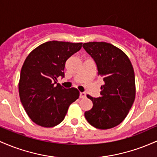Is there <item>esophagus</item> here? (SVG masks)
I'll return each mask as SVG.
<instances>
[{
  "label": "esophagus",
  "instance_id": "34e87169",
  "mask_svg": "<svg viewBox=\"0 0 157 157\" xmlns=\"http://www.w3.org/2000/svg\"><path fill=\"white\" fill-rule=\"evenodd\" d=\"M81 98H86V93L84 92H81L80 93V96H79Z\"/></svg>",
  "mask_w": 157,
  "mask_h": 157
}]
</instances>
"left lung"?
Listing matches in <instances>:
<instances>
[{"label":"left lung","instance_id":"left-lung-1","mask_svg":"<svg viewBox=\"0 0 157 157\" xmlns=\"http://www.w3.org/2000/svg\"><path fill=\"white\" fill-rule=\"evenodd\" d=\"M83 48L94 60L98 76L104 84L101 96L93 98L91 110L84 117L91 125L101 130L117 126L125 119L136 96L135 75L131 61L123 51L106 42H88Z\"/></svg>","mask_w":157,"mask_h":157}]
</instances>
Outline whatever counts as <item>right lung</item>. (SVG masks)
Listing matches in <instances>:
<instances>
[{"label": "right lung", "mask_w": 157, "mask_h": 157, "mask_svg": "<svg viewBox=\"0 0 157 157\" xmlns=\"http://www.w3.org/2000/svg\"><path fill=\"white\" fill-rule=\"evenodd\" d=\"M82 43L52 41L42 44L26 57L21 71L19 96L24 110L38 125L52 128L64 120L69 106L79 97L76 88L57 83L64 77L66 61Z\"/></svg>", "instance_id": "1"}]
</instances>
